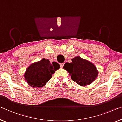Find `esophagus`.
<instances>
[{
    "label": "esophagus",
    "instance_id": "esophagus-1",
    "mask_svg": "<svg viewBox=\"0 0 122 122\" xmlns=\"http://www.w3.org/2000/svg\"><path fill=\"white\" fill-rule=\"evenodd\" d=\"M60 67H61V68H62V67H63V65H64V63H60Z\"/></svg>",
    "mask_w": 122,
    "mask_h": 122
}]
</instances>
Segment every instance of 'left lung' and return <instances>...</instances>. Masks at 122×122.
Instances as JSON below:
<instances>
[{
  "instance_id": "left-lung-1",
  "label": "left lung",
  "mask_w": 122,
  "mask_h": 122,
  "mask_svg": "<svg viewBox=\"0 0 122 122\" xmlns=\"http://www.w3.org/2000/svg\"><path fill=\"white\" fill-rule=\"evenodd\" d=\"M63 68L69 72L72 81L81 86L91 84L98 74L96 67L92 62L79 56L72 59V63H65Z\"/></svg>"
}]
</instances>
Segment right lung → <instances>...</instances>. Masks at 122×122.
<instances>
[{"instance_id":"1","label":"right lung","mask_w":122,"mask_h":122,"mask_svg":"<svg viewBox=\"0 0 122 122\" xmlns=\"http://www.w3.org/2000/svg\"><path fill=\"white\" fill-rule=\"evenodd\" d=\"M60 68V65L56 62L51 63L48 59H43L27 68L24 74L25 80L32 87L41 88L46 84L52 78V74Z\"/></svg>"}]
</instances>
